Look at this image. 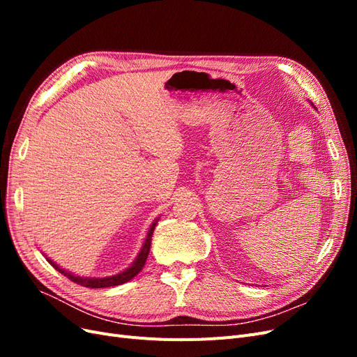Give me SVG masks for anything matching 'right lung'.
Segmentation results:
<instances>
[{
	"instance_id": "add662e5",
	"label": "right lung",
	"mask_w": 357,
	"mask_h": 357,
	"mask_svg": "<svg viewBox=\"0 0 357 357\" xmlns=\"http://www.w3.org/2000/svg\"><path fill=\"white\" fill-rule=\"evenodd\" d=\"M158 220H159V219H156V220L152 223V226H150V229H149V232H147V236H146V240H144V244H143V247H142V250H139V253H138L135 261L132 262V265L129 266V268H126L125 271L119 273V274H116V275L102 277V278L79 277V275H74V274L66 271V269H62V268L58 266L55 262L50 261L49 257H46V259L49 261V264H50L53 268H55V269H58V271H59L61 274H63L67 278H70L71 282L77 283V284H80V286L91 287V289H101V287H113V286L123 284V283L129 282V280H131V278H134V277L143 269V266H144V264H146V259H147L149 252H150V243H152V235H153V231H155V226H156Z\"/></svg>"
}]
</instances>
